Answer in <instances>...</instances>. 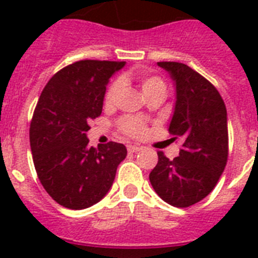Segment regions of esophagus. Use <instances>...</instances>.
Here are the masks:
<instances>
[{"label":"esophagus","mask_w":258,"mask_h":258,"mask_svg":"<svg viewBox=\"0 0 258 258\" xmlns=\"http://www.w3.org/2000/svg\"><path fill=\"white\" fill-rule=\"evenodd\" d=\"M127 150H128L130 153H138V151H141L142 147H139V146L130 145V146H127Z\"/></svg>","instance_id":"obj_1"}]
</instances>
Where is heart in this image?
I'll use <instances>...</instances> for the list:
<instances>
[{"label":"heart","mask_w":258,"mask_h":258,"mask_svg":"<svg viewBox=\"0 0 258 258\" xmlns=\"http://www.w3.org/2000/svg\"><path fill=\"white\" fill-rule=\"evenodd\" d=\"M139 84H141V88L143 91V93H145V96H147L149 93H151L155 89L166 88L165 82L159 76H154V75L149 74H142L139 76ZM120 92L121 82L117 80V82H115L112 86L109 87L107 93H105V104H115ZM120 128L125 134H130V135H134V137H138V135H142V134L145 133V124L139 119H135V117H124L120 121Z\"/></svg>","instance_id":"obj_1"}]
</instances>
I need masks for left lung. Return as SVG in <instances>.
<instances>
[{"mask_svg":"<svg viewBox=\"0 0 258 258\" xmlns=\"http://www.w3.org/2000/svg\"><path fill=\"white\" fill-rule=\"evenodd\" d=\"M175 88L169 131L182 139L179 157L162 151L150 182L162 200L187 208L212 192L228 161V113L220 92L204 76L182 62L162 61Z\"/></svg>","mask_w":258,"mask_h":258,"instance_id":"8db88e82","label":"left lung"}]
</instances>
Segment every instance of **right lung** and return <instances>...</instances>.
I'll return each mask as SVG.
<instances>
[{"mask_svg":"<svg viewBox=\"0 0 258 258\" xmlns=\"http://www.w3.org/2000/svg\"><path fill=\"white\" fill-rule=\"evenodd\" d=\"M124 61L82 60L53 75L42 89L30 123L29 139L38 179L64 208L97 204L112 186L127 155L121 143L93 149L87 131L100 116L109 79Z\"/></svg>","mask_w":258,"mask_h":258,"instance_id":"add662e5","label":"right lung"}]
</instances>
